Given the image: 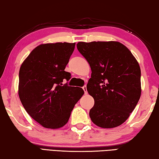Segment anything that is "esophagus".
Here are the masks:
<instances>
[{"instance_id":"esophagus-1","label":"esophagus","mask_w":159,"mask_h":159,"mask_svg":"<svg viewBox=\"0 0 159 159\" xmlns=\"http://www.w3.org/2000/svg\"><path fill=\"white\" fill-rule=\"evenodd\" d=\"M83 89L84 90V93L85 94H87L88 91H87V88H86V85H84V86H83Z\"/></svg>"}]
</instances>
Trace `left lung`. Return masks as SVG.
I'll return each instance as SVG.
<instances>
[{
    "instance_id": "obj_1",
    "label": "left lung",
    "mask_w": 159,
    "mask_h": 159,
    "mask_svg": "<svg viewBox=\"0 0 159 159\" xmlns=\"http://www.w3.org/2000/svg\"><path fill=\"white\" fill-rule=\"evenodd\" d=\"M79 52L91 69L87 90L95 104L92 122L102 128L122 125L134 110L141 96V70L134 57L118 42H80Z\"/></svg>"
}]
</instances>
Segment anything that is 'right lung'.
<instances>
[{
	"mask_svg": "<svg viewBox=\"0 0 159 159\" xmlns=\"http://www.w3.org/2000/svg\"><path fill=\"white\" fill-rule=\"evenodd\" d=\"M75 43L40 44L22 63L18 94L27 112L44 127L58 129L69 121L72 110L84 91L63 84L71 78L64 69Z\"/></svg>",
	"mask_w": 159,
	"mask_h": 159,
	"instance_id": "1",
	"label": "right lung"
}]
</instances>
